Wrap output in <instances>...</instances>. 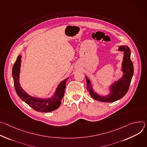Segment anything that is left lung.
<instances>
[{"label":"left lung","mask_w":147,"mask_h":147,"mask_svg":"<svg viewBox=\"0 0 147 147\" xmlns=\"http://www.w3.org/2000/svg\"><path fill=\"white\" fill-rule=\"evenodd\" d=\"M117 51L123 52L121 67V71L123 72V75L117 80L114 81V82L110 85L109 86L110 93L108 94L103 96L97 93L94 90L90 79L85 76L87 82V89L94 100L102 102H113L122 98L128 90L134 73L133 64L130 59L131 51L129 47L127 45L119 46Z\"/></svg>","instance_id":"1"}]
</instances>
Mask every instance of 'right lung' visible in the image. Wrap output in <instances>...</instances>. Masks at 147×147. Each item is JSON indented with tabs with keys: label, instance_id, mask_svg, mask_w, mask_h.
<instances>
[{
	"label": "right lung",
	"instance_id": "right-lung-1",
	"mask_svg": "<svg viewBox=\"0 0 147 147\" xmlns=\"http://www.w3.org/2000/svg\"><path fill=\"white\" fill-rule=\"evenodd\" d=\"M22 55H19L12 68V76L16 93L20 98L34 110L41 113H47L57 109L61 104V100L64 96L67 78L57 85L53 94L48 98H41L30 95L22 88L20 82V73Z\"/></svg>",
	"mask_w": 147,
	"mask_h": 147
}]
</instances>
